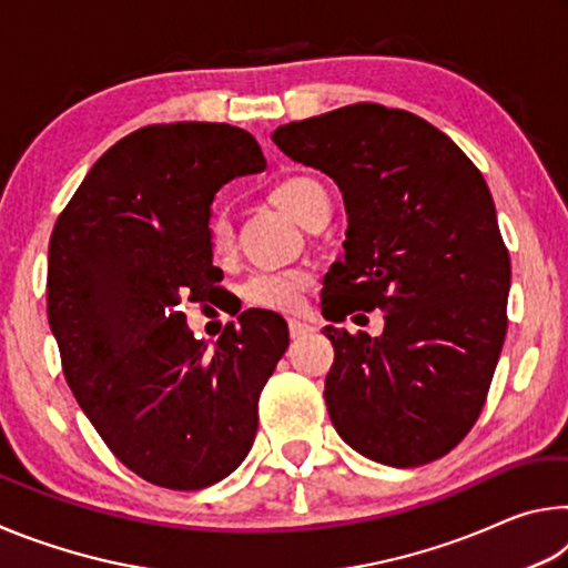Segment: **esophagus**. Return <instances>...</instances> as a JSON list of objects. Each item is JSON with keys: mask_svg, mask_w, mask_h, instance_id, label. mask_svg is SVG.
Instances as JSON below:
<instances>
[{"mask_svg": "<svg viewBox=\"0 0 568 568\" xmlns=\"http://www.w3.org/2000/svg\"><path fill=\"white\" fill-rule=\"evenodd\" d=\"M287 331H291V338L293 341H301V338H305L307 333H311L313 328L307 323H303V321H287Z\"/></svg>", "mask_w": 568, "mask_h": 568, "instance_id": "1", "label": "esophagus"}]
</instances>
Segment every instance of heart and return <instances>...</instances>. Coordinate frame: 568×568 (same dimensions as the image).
Segmentation results:
<instances>
[{
  "mask_svg": "<svg viewBox=\"0 0 568 568\" xmlns=\"http://www.w3.org/2000/svg\"><path fill=\"white\" fill-rule=\"evenodd\" d=\"M325 197L323 187L311 178H291L283 180L281 185L273 190V200L281 205L287 215L303 223L305 215L311 213L313 205ZM210 243H213L215 253H225L233 243V227L230 220L217 213L210 217ZM313 275L303 271V267H263L245 277L243 283V297L255 307L275 313H293L303 303V293L311 287Z\"/></svg>",
  "mask_w": 568,
  "mask_h": 568,
  "instance_id": "obj_1",
  "label": "heart"
}]
</instances>
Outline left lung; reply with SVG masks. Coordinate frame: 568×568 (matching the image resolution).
I'll list each match as a JSON object with an SVG mask.
<instances>
[{"label": "left lung", "mask_w": 568, "mask_h": 568, "mask_svg": "<svg viewBox=\"0 0 568 568\" xmlns=\"http://www.w3.org/2000/svg\"><path fill=\"white\" fill-rule=\"evenodd\" d=\"M271 138L343 195L345 253L323 281V318L386 313L378 338L325 325L335 430L386 466L446 456L474 428L506 338L511 263L484 175L430 122L373 102Z\"/></svg>", "instance_id": "1"}]
</instances>
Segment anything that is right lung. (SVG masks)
Masks as SVG:
<instances>
[{
  "mask_svg": "<svg viewBox=\"0 0 568 568\" xmlns=\"http://www.w3.org/2000/svg\"><path fill=\"white\" fill-rule=\"evenodd\" d=\"M265 168L233 124H150L94 162L52 230L47 318L64 378L112 454L155 486L197 491L243 464L291 341L275 313L245 311L210 348L180 307L223 281L217 190Z\"/></svg>",
  "mask_w": 568,
  "mask_h": 568,
  "instance_id": "add662e5",
  "label": "right lung"
}]
</instances>
